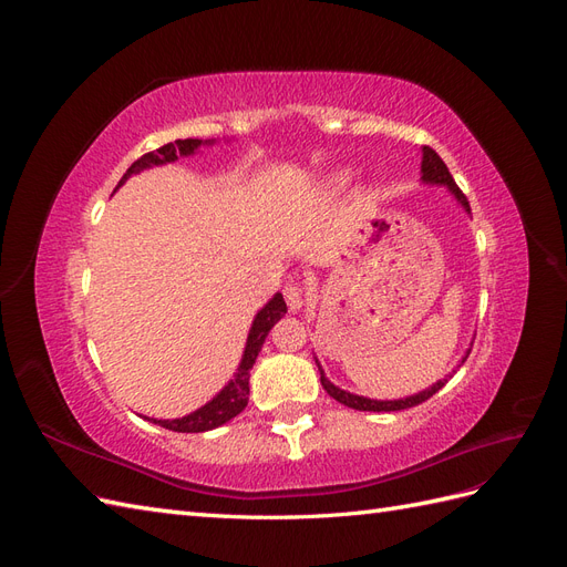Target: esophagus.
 <instances>
[{
    "label": "esophagus",
    "instance_id": "34e87169",
    "mask_svg": "<svg viewBox=\"0 0 567 567\" xmlns=\"http://www.w3.org/2000/svg\"><path fill=\"white\" fill-rule=\"evenodd\" d=\"M307 296H310V293H307V290L300 284H286L284 286V298L288 302L290 312H300L305 302H307Z\"/></svg>",
    "mask_w": 567,
    "mask_h": 567
}]
</instances>
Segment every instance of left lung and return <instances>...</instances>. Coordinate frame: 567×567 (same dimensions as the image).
Wrapping results in <instances>:
<instances>
[{"mask_svg":"<svg viewBox=\"0 0 567 567\" xmlns=\"http://www.w3.org/2000/svg\"><path fill=\"white\" fill-rule=\"evenodd\" d=\"M421 173H423V177H421V179H423L425 184H440V186H447L450 192L454 194V198L463 205V210L471 213L468 198L463 196V192H461V188L456 186L454 177L450 175L447 165H444V161L437 156V153H435L431 146H423ZM468 354H471V350L466 352V357H468ZM466 357L461 359V364L466 362ZM319 371H321V367H319ZM444 383H447V379H444V381H437L435 385H431L427 390H423V392H419V394H411V398H402V400H369V398H359V394H352V392H348V390H340V388H336L329 379H326L323 371H321V385H323V390L329 392L331 398H333V400H338L340 404H346V406L357 409V411H402V409H409V406H416V404H421V402H425V400H431L437 390H442V388H444Z\"/></svg>","mask_w":567,"mask_h":567,"instance_id":"obj_1","label":"left lung"}]
</instances>
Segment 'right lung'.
Masks as SVG:
<instances>
[{"label":"right lung","mask_w":567,"mask_h":567,"mask_svg":"<svg viewBox=\"0 0 567 567\" xmlns=\"http://www.w3.org/2000/svg\"><path fill=\"white\" fill-rule=\"evenodd\" d=\"M205 144H213V142L210 140H205V142L203 140H177V142H169V144L156 148V151L144 153L142 158H136L127 167V173L123 175V179H120L117 186H123L132 175L142 173V169H146V167L175 163L179 156H194L196 148L205 146ZM286 312H288V307L284 302V296L277 293L262 307L260 312L255 315V321L250 326L244 359H241V364H238V371L234 373V379L225 388H221L208 404H203L200 409L192 411L188 416L173 419V421H169V419L167 421L165 419H148V416H144V419L158 423L161 427H167V431H175V433H205V431H213V427H219L221 423H227L234 416L241 414V411L248 404V394H250L248 381H250V369L255 364L257 352L262 350V342H265L267 333L271 331V326L277 323Z\"/></svg>","instance_id":"1"}]
</instances>
